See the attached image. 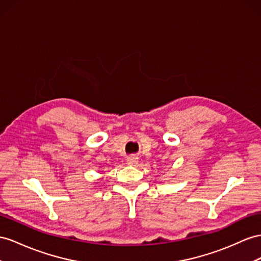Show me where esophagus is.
I'll return each mask as SVG.
<instances>
[{
	"label": "esophagus",
	"mask_w": 261,
	"mask_h": 261,
	"mask_svg": "<svg viewBox=\"0 0 261 261\" xmlns=\"http://www.w3.org/2000/svg\"><path fill=\"white\" fill-rule=\"evenodd\" d=\"M139 163V158L138 156H129L126 159V164L132 165V166H137Z\"/></svg>",
	"instance_id": "34e87169"
}]
</instances>
